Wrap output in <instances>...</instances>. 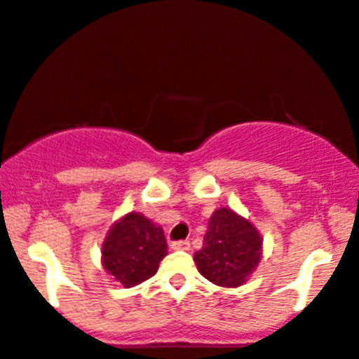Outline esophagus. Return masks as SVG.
<instances>
[{
  "instance_id": "obj_1",
  "label": "esophagus",
  "mask_w": 359,
  "mask_h": 359,
  "mask_svg": "<svg viewBox=\"0 0 359 359\" xmlns=\"http://www.w3.org/2000/svg\"><path fill=\"white\" fill-rule=\"evenodd\" d=\"M172 250H189V242L188 240H180V242L171 243Z\"/></svg>"
}]
</instances>
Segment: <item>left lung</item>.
<instances>
[{
	"mask_svg": "<svg viewBox=\"0 0 359 359\" xmlns=\"http://www.w3.org/2000/svg\"><path fill=\"white\" fill-rule=\"evenodd\" d=\"M264 238L252 222L231 208L215 210L203 247L195 252L201 276L220 287H240L262 260Z\"/></svg>",
	"mask_w": 359,
	"mask_h": 359,
	"instance_id": "obj_1",
	"label": "left lung"
}]
</instances>
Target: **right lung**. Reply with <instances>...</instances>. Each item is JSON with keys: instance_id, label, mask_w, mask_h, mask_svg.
Masks as SVG:
<instances>
[{"instance_id": "1", "label": "right lung", "mask_w": 359, "mask_h": 359, "mask_svg": "<svg viewBox=\"0 0 359 359\" xmlns=\"http://www.w3.org/2000/svg\"><path fill=\"white\" fill-rule=\"evenodd\" d=\"M100 262L104 271L129 289L154 276L168 255L161 225L142 213L129 212L114 222L102 242Z\"/></svg>"}]
</instances>
